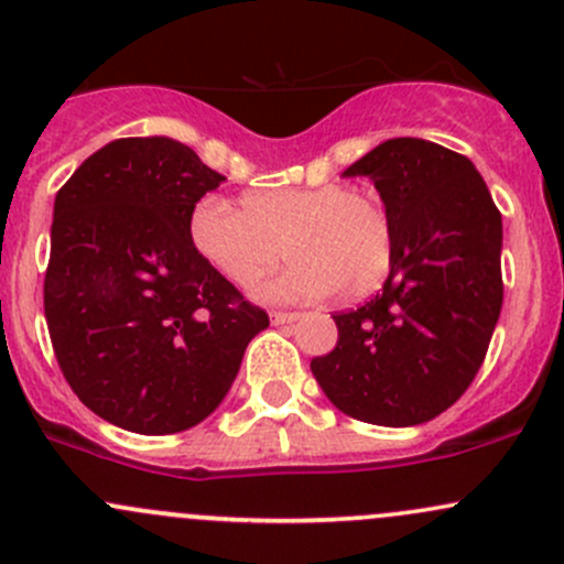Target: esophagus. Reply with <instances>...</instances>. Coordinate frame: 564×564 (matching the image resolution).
<instances>
[{"label": "esophagus", "instance_id": "34e87169", "mask_svg": "<svg viewBox=\"0 0 564 564\" xmlns=\"http://www.w3.org/2000/svg\"><path fill=\"white\" fill-rule=\"evenodd\" d=\"M299 312H271V323L274 325H284V323H295L299 321Z\"/></svg>", "mask_w": 564, "mask_h": 564}]
</instances>
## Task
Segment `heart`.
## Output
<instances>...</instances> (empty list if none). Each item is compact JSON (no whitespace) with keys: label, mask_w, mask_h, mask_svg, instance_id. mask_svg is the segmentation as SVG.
Masks as SVG:
<instances>
[{"label":"heart","mask_w":564,"mask_h":564,"mask_svg":"<svg viewBox=\"0 0 564 564\" xmlns=\"http://www.w3.org/2000/svg\"><path fill=\"white\" fill-rule=\"evenodd\" d=\"M189 239L208 265L236 288H252L282 254L293 258L269 288L288 301L364 299L393 263L391 214L380 197L345 184L252 189L239 208L203 197L189 214Z\"/></svg>","instance_id":"1"}]
</instances>
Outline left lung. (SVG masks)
<instances>
[{
  "instance_id": "obj_1",
  "label": "left lung",
  "mask_w": 564,
  "mask_h": 564,
  "mask_svg": "<svg viewBox=\"0 0 564 564\" xmlns=\"http://www.w3.org/2000/svg\"><path fill=\"white\" fill-rule=\"evenodd\" d=\"M393 225L382 293L336 312L339 339L312 375L345 415L415 426L469 388L502 310V214L464 154L421 138H391L352 162Z\"/></svg>"
}]
</instances>
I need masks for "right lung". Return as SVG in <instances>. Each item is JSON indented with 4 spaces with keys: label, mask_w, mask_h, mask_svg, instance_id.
Wrapping results in <instances>:
<instances>
[{
    "label": "right lung",
    "mask_w": 564,
    "mask_h": 564,
    "mask_svg": "<svg viewBox=\"0 0 564 564\" xmlns=\"http://www.w3.org/2000/svg\"><path fill=\"white\" fill-rule=\"evenodd\" d=\"M225 182L171 138H119L56 193L45 321L62 375L95 415L173 434L212 415L269 315L189 239Z\"/></svg>",
    "instance_id": "add662e5"
}]
</instances>
